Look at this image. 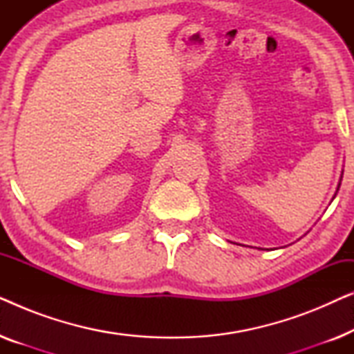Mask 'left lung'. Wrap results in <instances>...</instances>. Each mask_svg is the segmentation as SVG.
<instances>
[{
	"label": "left lung",
	"instance_id": "obj_1",
	"mask_svg": "<svg viewBox=\"0 0 354 354\" xmlns=\"http://www.w3.org/2000/svg\"><path fill=\"white\" fill-rule=\"evenodd\" d=\"M342 176H343V172H342ZM340 180H342V178H340ZM338 188H340V182H338V187H337V192H338ZM337 192H335V195H337ZM333 198H335V196H333Z\"/></svg>",
	"mask_w": 354,
	"mask_h": 354
}]
</instances>
